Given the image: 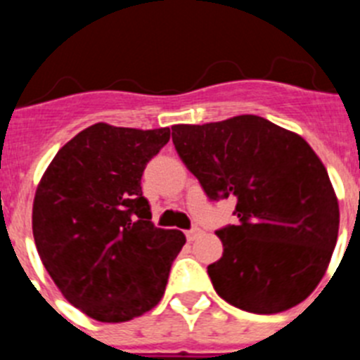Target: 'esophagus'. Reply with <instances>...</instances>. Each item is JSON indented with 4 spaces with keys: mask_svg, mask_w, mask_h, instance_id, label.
I'll use <instances>...</instances> for the list:
<instances>
[{
    "mask_svg": "<svg viewBox=\"0 0 360 360\" xmlns=\"http://www.w3.org/2000/svg\"><path fill=\"white\" fill-rule=\"evenodd\" d=\"M200 234H202V231H200L198 227H193V229H189V231H186V236L189 241H195Z\"/></svg>",
    "mask_w": 360,
    "mask_h": 360,
    "instance_id": "34e87169",
    "label": "esophagus"
}]
</instances>
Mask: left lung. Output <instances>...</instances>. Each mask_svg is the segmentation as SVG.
<instances>
[{"instance_id": "left-lung-1", "label": "left lung", "mask_w": 360, "mask_h": 360, "mask_svg": "<svg viewBox=\"0 0 360 360\" xmlns=\"http://www.w3.org/2000/svg\"><path fill=\"white\" fill-rule=\"evenodd\" d=\"M173 144L209 200L236 196V225L216 231V294L252 314L299 304L335 249L339 203L326 167L295 133L257 115L173 126Z\"/></svg>"}]
</instances>
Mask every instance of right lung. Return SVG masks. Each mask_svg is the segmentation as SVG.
<instances>
[{"instance_id":"right-lung-1","label":"right lung","mask_w":360,"mask_h":360,"mask_svg":"<svg viewBox=\"0 0 360 360\" xmlns=\"http://www.w3.org/2000/svg\"><path fill=\"white\" fill-rule=\"evenodd\" d=\"M169 136V128L94 124L57 151L37 186L32 231L41 262L91 319L124 323L164 295L186 236L153 225L141 180Z\"/></svg>"}]
</instances>
